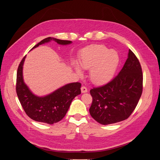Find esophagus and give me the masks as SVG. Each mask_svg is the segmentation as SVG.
I'll use <instances>...</instances> for the list:
<instances>
[{"label": "esophagus", "mask_w": 160, "mask_h": 160, "mask_svg": "<svg viewBox=\"0 0 160 160\" xmlns=\"http://www.w3.org/2000/svg\"><path fill=\"white\" fill-rule=\"evenodd\" d=\"M81 91H82V93L87 92V87H85V86H82L81 87Z\"/></svg>", "instance_id": "34e87169"}]
</instances>
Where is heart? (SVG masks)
I'll return each mask as SVG.
<instances>
[{"instance_id":"obj_1","label":"heart","mask_w":160,"mask_h":160,"mask_svg":"<svg viewBox=\"0 0 160 160\" xmlns=\"http://www.w3.org/2000/svg\"><path fill=\"white\" fill-rule=\"evenodd\" d=\"M119 60L118 54L115 51H108L102 45H93L82 51L78 62L83 69H90L89 76L93 83L102 84L112 78ZM73 66L77 73L82 75L80 66L77 63H74Z\"/></svg>"}]
</instances>
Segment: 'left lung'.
Wrapping results in <instances>:
<instances>
[{"mask_svg":"<svg viewBox=\"0 0 160 160\" xmlns=\"http://www.w3.org/2000/svg\"><path fill=\"white\" fill-rule=\"evenodd\" d=\"M143 75L141 64L129 49L122 69L106 84L90 89L92 102L91 117L102 125L127 119L132 113L142 92Z\"/></svg>","mask_w":160,"mask_h":160,"instance_id":"left-lung-1","label":"left lung"}]
</instances>
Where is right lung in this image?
<instances>
[{"label": "right lung", "instance_id": "obj_1", "mask_svg": "<svg viewBox=\"0 0 160 160\" xmlns=\"http://www.w3.org/2000/svg\"><path fill=\"white\" fill-rule=\"evenodd\" d=\"M51 41H55L61 45L72 43L70 40L48 37L35 45L32 49L38 47L39 45ZM25 58L26 56L19 64L16 85L17 96L22 108L27 115L36 122L53 124L61 121L66 115L73 99L81 94V83H71L65 85L46 96H37L30 90L22 78V66Z\"/></svg>", "mask_w": 160, "mask_h": 160}]
</instances>
